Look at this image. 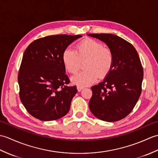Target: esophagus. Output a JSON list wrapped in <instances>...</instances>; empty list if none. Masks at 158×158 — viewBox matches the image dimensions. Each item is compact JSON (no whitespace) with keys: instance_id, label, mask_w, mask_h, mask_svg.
I'll use <instances>...</instances> for the list:
<instances>
[{"instance_id":"34e87169","label":"esophagus","mask_w":158,"mask_h":158,"mask_svg":"<svg viewBox=\"0 0 158 158\" xmlns=\"http://www.w3.org/2000/svg\"><path fill=\"white\" fill-rule=\"evenodd\" d=\"M77 91L78 92H81V90L83 89V87H81V86H77Z\"/></svg>"}]
</instances>
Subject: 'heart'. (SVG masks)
<instances>
[{
  "label": "heart",
  "mask_w": 158,
  "mask_h": 158,
  "mask_svg": "<svg viewBox=\"0 0 158 158\" xmlns=\"http://www.w3.org/2000/svg\"><path fill=\"white\" fill-rule=\"evenodd\" d=\"M62 60L65 69L70 73H76L81 62H86L82 72L71 78L72 83L85 87L92 84L98 78H104L111 70L114 56L111 49L104 48L101 43L91 39L79 42L76 50L66 48L62 53Z\"/></svg>",
  "instance_id": "b5f03b06"
}]
</instances>
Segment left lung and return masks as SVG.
<instances>
[{
	"instance_id": "obj_1",
	"label": "left lung",
	"mask_w": 158,
	"mask_h": 158,
	"mask_svg": "<svg viewBox=\"0 0 158 158\" xmlns=\"http://www.w3.org/2000/svg\"><path fill=\"white\" fill-rule=\"evenodd\" d=\"M105 43L114 56L113 65L105 79L92 86L89 102L91 112L97 118L117 122L128 115L142 91L143 69L134 46L112 34H88Z\"/></svg>"
}]
</instances>
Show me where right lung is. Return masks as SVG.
Here are the masks:
<instances>
[{
	"mask_svg": "<svg viewBox=\"0 0 158 158\" xmlns=\"http://www.w3.org/2000/svg\"><path fill=\"white\" fill-rule=\"evenodd\" d=\"M81 35H57L36 39L23 53L18 73L19 98L27 111L42 121L61 118L69 111L76 86L65 74L64 50Z\"/></svg>",
	"mask_w": 158,
	"mask_h": 158,
	"instance_id": "right-lung-1",
	"label": "right lung"
}]
</instances>
